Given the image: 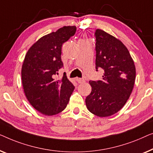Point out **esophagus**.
<instances>
[{"label":"esophagus","instance_id":"34e87169","mask_svg":"<svg viewBox=\"0 0 153 153\" xmlns=\"http://www.w3.org/2000/svg\"><path fill=\"white\" fill-rule=\"evenodd\" d=\"M77 82L79 84H82V83H85V80L82 78H77Z\"/></svg>","mask_w":153,"mask_h":153}]
</instances>
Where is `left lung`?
<instances>
[{
  "instance_id": "8db88e82",
  "label": "left lung",
  "mask_w": 153,
  "mask_h": 153,
  "mask_svg": "<svg viewBox=\"0 0 153 153\" xmlns=\"http://www.w3.org/2000/svg\"><path fill=\"white\" fill-rule=\"evenodd\" d=\"M96 68L104 70L102 80L89 81L91 92L86 105L90 112L107 117L118 112L130 98L136 68L126 46L114 36L97 29Z\"/></svg>"
}]
</instances>
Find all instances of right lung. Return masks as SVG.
I'll use <instances>...</instances> for the list:
<instances>
[{
	"label": "right lung",
	"instance_id": "obj_1",
	"mask_svg": "<svg viewBox=\"0 0 153 153\" xmlns=\"http://www.w3.org/2000/svg\"><path fill=\"white\" fill-rule=\"evenodd\" d=\"M76 31V26H64L41 37L27 51L21 68L25 95L34 109L53 116L66 108L75 87L66 76L55 80L63 66L62 46Z\"/></svg>",
	"mask_w": 153,
	"mask_h": 153
}]
</instances>
